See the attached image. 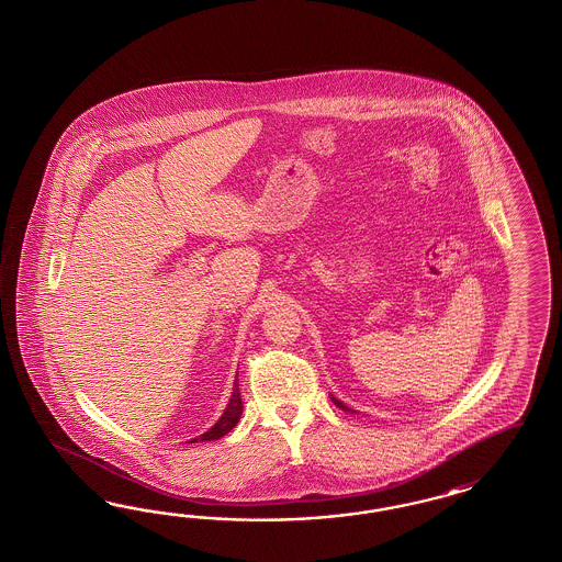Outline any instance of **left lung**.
<instances>
[{
  "label": "left lung",
  "instance_id": "1",
  "mask_svg": "<svg viewBox=\"0 0 562 562\" xmlns=\"http://www.w3.org/2000/svg\"><path fill=\"white\" fill-rule=\"evenodd\" d=\"M334 402H336V404H338V406H340L341 409H346V406H341L340 402H338V400H334Z\"/></svg>",
  "mask_w": 562,
  "mask_h": 562
}]
</instances>
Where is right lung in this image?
<instances>
[{"label":"right lung","mask_w":562,"mask_h":562,"mask_svg":"<svg viewBox=\"0 0 562 562\" xmlns=\"http://www.w3.org/2000/svg\"><path fill=\"white\" fill-rule=\"evenodd\" d=\"M243 414V402H240V393H238V385L235 383V390H233V397L228 402V406L224 409V414L221 416V420L216 425L212 426L207 432H204L200 439H193L195 441H218L226 432H231L235 426H237L238 418Z\"/></svg>","instance_id":"1"}]
</instances>
